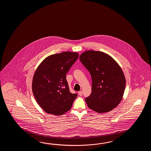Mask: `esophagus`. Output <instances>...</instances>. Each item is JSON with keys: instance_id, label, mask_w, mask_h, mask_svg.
I'll return each instance as SVG.
<instances>
[{"instance_id": "esophagus-1", "label": "esophagus", "mask_w": 151, "mask_h": 151, "mask_svg": "<svg viewBox=\"0 0 151 151\" xmlns=\"http://www.w3.org/2000/svg\"><path fill=\"white\" fill-rule=\"evenodd\" d=\"M78 94H79V95L80 96H81L83 95V91H79V92H78Z\"/></svg>"}]
</instances>
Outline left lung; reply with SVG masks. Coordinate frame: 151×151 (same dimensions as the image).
I'll use <instances>...</instances> for the list:
<instances>
[{"instance_id": "left-lung-1", "label": "left lung", "mask_w": 151, "mask_h": 151, "mask_svg": "<svg viewBox=\"0 0 151 151\" xmlns=\"http://www.w3.org/2000/svg\"><path fill=\"white\" fill-rule=\"evenodd\" d=\"M79 59L92 78V92L85 99L87 106L98 113L111 111L121 101L125 90L122 68L111 56L102 52H84Z\"/></svg>"}]
</instances>
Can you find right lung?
I'll list each match as a JSON object with an SVG mask.
<instances>
[{
    "instance_id": "add662e5",
    "label": "right lung",
    "mask_w": 151,
    "mask_h": 151,
    "mask_svg": "<svg viewBox=\"0 0 151 151\" xmlns=\"http://www.w3.org/2000/svg\"><path fill=\"white\" fill-rule=\"evenodd\" d=\"M78 57V53L71 52L52 55L37 68L32 80V92L46 112L58 116L71 109L78 95L70 92L66 75Z\"/></svg>"
}]
</instances>
